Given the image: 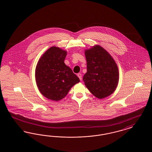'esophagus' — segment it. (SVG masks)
Segmentation results:
<instances>
[{"mask_svg":"<svg viewBox=\"0 0 152 152\" xmlns=\"http://www.w3.org/2000/svg\"><path fill=\"white\" fill-rule=\"evenodd\" d=\"M77 76H78V77H79V79H80V80H82V74H81V73H78V74H77Z\"/></svg>","mask_w":152,"mask_h":152,"instance_id":"1","label":"esophagus"}]
</instances>
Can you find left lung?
Listing matches in <instances>:
<instances>
[{"mask_svg": "<svg viewBox=\"0 0 152 152\" xmlns=\"http://www.w3.org/2000/svg\"><path fill=\"white\" fill-rule=\"evenodd\" d=\"M87 73L83 81L94 96L102 99L111 95L117 87L118 70L115 60L99 46H95L85 51Z\"/></svg>", "mask_w": 152, "mask_h": 152, "instance_id": "1", "label": "left lung"}]
</instances>
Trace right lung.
Here are the masks:
<instances>
[{
  "label": "right lung",
  "mask_w": 152,
  "mask_h": 152,
  "mask_svg": "<svg viewBox=\"0 0 152 152\" xmlns=\"http://www.w3.org/2000/svg\"><path fill=\"white\" fill-rule=\"evenodd\" d=\"M66 51L51 47L39 60L35 71L40 92L48 99L58 101L64 98L70 88L80 82L79 78L64 63Z\"/></svg>",
  "instance_id": "right-lung-1"
}]
</instances>
